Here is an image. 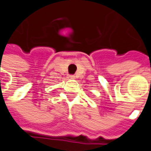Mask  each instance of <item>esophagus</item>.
Returning <instances> with one entry per match:
<instances>
[{"label": "esophagus", "instance_id": "obj_1", "mask_svg": "<svg viewBox=\"0 0 151 151\" xmlns=\"http://www.w3.org/2000/svg\"><path fill=\"white\" fill-rule=\"evenodd\" d=\"M67 78H68V79H70V80H72V79H75V76H74L73 75H69Z\"/></svg>", "mask_w": 151, "mask_h": 151}]
</instances>
